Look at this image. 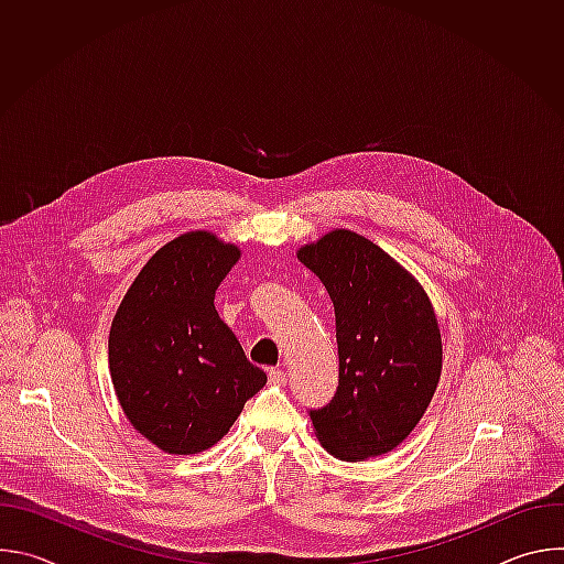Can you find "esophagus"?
Wrapping results in <instances>:
<instances>
[{
    "instance_id": "esophagus-1",
    "label": "esophagus",
    "mask_w": 564,
    "mask_h": 564,
    "mask_svg": "<svg viewBox=\"0 0 564 564\" xmlns=\"http://www.w3.org/2000/svg\"><path fill=\"white\" fill-rule=\"evenodd\" d=\"M268 377H270V383H274V386H285V381H288L285 370H281V368H270Z\"/></svg>"
}]
</instances>
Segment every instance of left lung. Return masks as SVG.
<instances>
[{
  "label": "left lung",
  "instance_id": "obj_1",
  "mask_svg": "<svg viewBox=\"0 0 564 564\" xmlns=\"http://www.w3.org/2000/svg\"><path fill=\"white\" fill-rule=\"evenodd\" d=\"M299 261L326 285L337 321V392L307 409L318 442L346 462L388 453L417 426L440 381L431 301L381 248L348 229L301 248Z\"/></svg>",
  "mask_w": 564,
  "mask_h": 564
}]
</instances>
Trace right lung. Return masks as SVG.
Returning <instances> with one entry per match:
<instances>
[{
    "label": "right lung",
    "mask_w": 564,
    "mask_h": 564,
    "mask_svg": "<svg viewBox=\"0 0 564 564\" xmlns=\"http://www.w3.org/2000/svg\"><path fill=\"white\" fill-rule=\"evenodd\" d=\"M238 257L209 231L183 234L149 259L116 312V394L133 429L165 453L214 446L268 381L214 307Z\"/></svg>",
    "instance_id": "right-lung-1"
}]
</instances>
